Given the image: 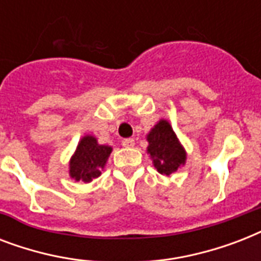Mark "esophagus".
<instances>
[{
	"label": "esophagus",
	"instance_id": "1",
	"mask_svg": "<svg viewBox=\"0 0 261 261\" xmlns=\"http://www.w3.org/2000/svg\"><path fill=\"white\" fill-rule=\"evenodd\" d=\"M122 145L124 147H133L135 145V141L133 138H126L122 141Z\"/></svg>",
	"mask_w": 261,
	"mask_h": 261
}]
</instances>
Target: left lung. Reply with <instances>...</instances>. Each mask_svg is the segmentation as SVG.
<instances>
[{
    "mask_svg": "<svg viewBox=\"0 0 261 261\" xmlns=\"http://www.w3.org/2000/svg\"><path fill=\"white\" fill-rule=\"evenodd\" d=\"M147 153L161 174H172L186 164L187 153L168 120L161 119L146 137Z\"/></svg>",
    "mask_w": 261,
    "mask_h": 261,
    "instance_id": "left-lung-1",
    "label": "left lung"
}]
</instances>
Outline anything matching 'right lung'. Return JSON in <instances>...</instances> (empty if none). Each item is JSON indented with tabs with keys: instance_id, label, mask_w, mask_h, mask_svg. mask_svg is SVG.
I'll list each match as a JSON object with an SVG mask.
<instances>
[{
	"instance_id": "right-lung-1",
	"label": "right lung",
	"mask_w": 261,
	"mask_h": 261,
	"mask_svg": "<svg viewBox=\"0 0 261 261\" xmlns=\"http://www.w3.org/2000/svg\"><path fill=\"white\" fill-rule=\"evenodd\" d=\"M112 147L100 145L92 135H85L79 142L69 163V174L75 181L89 182L101 174Z\"/></svg>"
}]
</instances>
